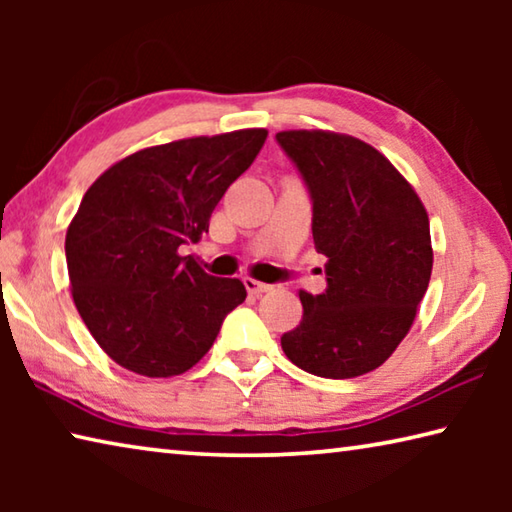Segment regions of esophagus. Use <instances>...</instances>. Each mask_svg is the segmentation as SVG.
<instances>
[{
	"label": "esophagus",
	"mask_w": 512,
	"mask_h": 512,
	"mask_svg": "<svg viewBox=\"0 0 512 512\" xmlns=\"http://www.w3.org/2000/svg\"><path fill=\"white\" fill-rule=\"evenodd\" d=\"M248 293H253V296H262L266 291H273V284H266V282H257L253 277H246L244 280Z\"/></svg>",
	"instance_id": "obj_1"
}]
</instances>
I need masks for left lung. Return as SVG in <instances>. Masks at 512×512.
Listing matches in <instances>:
<instances>
[{
    "instance_id": "left-lung-1",
    "label": "left lung",
    "mask_w": 512,
    "mask_h": 512,
    "mask_svg": "<svg viewBox=\"0 0 512 512\" xmlns=\"http://www.w3.org/2000/svg\"><path fill=\"white\" fill-rule=\"evenodd\" d=\"M280 149L311 201L327 289L300 291L302 320L282 336L291 363L327 379L379 368L409 332L429 287V216L413 187L370 144L325 131H284Z\"/></svg>"
}]
</instances>
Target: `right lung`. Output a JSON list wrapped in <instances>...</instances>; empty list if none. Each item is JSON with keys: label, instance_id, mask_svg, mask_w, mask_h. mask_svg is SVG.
<instances>
[{"label": "right lung", "instance_id": "1", "mask_svg": "<svg viewBox=\"0 0 512 512\" xmlns=\"http://www.w3.org/2000/svg\"><path fill=\"white\" fill-rule=\"evenodd\" d=\"M264 128L192 137L128 155L85 192L65 257L74 305L121 368L173 377L196 366L225 316L246 300L237 277L205 273L180 246L255 162Z\"/></svg>", "mask_w": 512, "mask_h": 512}]
</instances>
